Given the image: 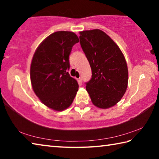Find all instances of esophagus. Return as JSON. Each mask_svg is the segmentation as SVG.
<instances>
[{
  "instance_id": "1",
  "label": "esophagus",
  "mask_w": 159,
  "mask_h": 159,
  "mask_svg": "<svg viewBox=\"0 0 159 159\" xmlns=\"http://www.w3.org/2000/svg\"><path fill=\"white\" fill-rule=\"evenodd\" d=\"M78 82H79V84H80V83H82V78L80 77L78 79Z\"/></svg>"
}]
</instances>
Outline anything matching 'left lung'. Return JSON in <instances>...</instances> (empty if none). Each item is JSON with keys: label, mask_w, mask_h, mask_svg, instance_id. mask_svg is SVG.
Segmentation results:
<instances>
[{"label": "left lung", "mask_w": 159, "mask_h": 159, "mask_svg": "<svg viewBox=\"0 0 159 159\" xmlns=\"http://www.w3.org/2000/svg\"><path fill=\"white\" fill-rule=\"evenodd\" d=\"M80 43L92 70L86 90L94 105L102 109L120 100L128 86V71L124 56L114 41L99 29L80 32Z\"/></svg>", "instance_id": "obj_1"}]
</instances>
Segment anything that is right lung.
Returning <instances> with one entry per match:
<instances>
[{
  "mask_svg": "<svg viewBox=\"0 0 159 159\" xmlns=\"http://www.w3.org/2000/svg\"><path fill=\"white\" fill-rule=\"evenodd\" d=\"M79 42L73 32H55L38 47L32 59L30 76L34 92L45 105L56 111L68 108L79 89L68 72L72 47Z\"/></svg>",
  "mask_w": 159,
  "mask_h": 159,
  "instance_id": "add662e5",
  "label": "right lung"
}]
</instances>
